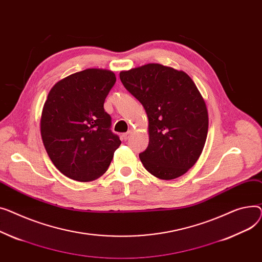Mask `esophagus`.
Instances as JSON below:
<instances>
[{"mask_svg":"<svg viewBox=\"0 0 262 262\" xmlns=\"http://www.w3.org/2000/svg\"><path fill=\"white\" fill-rule=\"evenodd\" d=\"M132 133H133V131H132V130H129L128 132H126V133H124V134H122V137H124V140H125V141H128V140H129V138L131 137Z\"/></svg>","mask_w":262,"mask_h":262,"instance_id":"34e87169","label":"esophagus"}]
</instances>
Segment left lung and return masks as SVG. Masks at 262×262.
<instances>
[{"instance_id": "1", "label": "left lung", "mask_w": 262, "mask_h": 262, "mask_svg": "<svg viewBox=\"0 0 262 262\" xmlns=\"http://www.w3.org/2000/svg\"><path fill=\"white\" fill-rule=\"evenodd\" d=\"M124 86L148 116L149 145L140 155L146 170L161 180H173L196 163L208 132L204 98L183 71L148 63L121 71Z\"/></svg>"}]
</instances>
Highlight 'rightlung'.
Wrapping results in <instances>:
<instances>
[{
    "label": "right lung",
    "mask_w": 262,
    "mask_h": 262,
    "mask_svg": "<svg viewBox=\"0 0 262 262\" xmlns=\"http://www.w3.org/2000/svg\"><path fill=\"white\" fill-rule=\"evenodd\" d=\"M115 81V74L109 70L77 72L59 80L43 105V145L58 170L72 180L100 178L121 144L111 132V116L103 109Z\"/></svg>",
    "instance_id": "right-lung-1"
}]
</instances>
